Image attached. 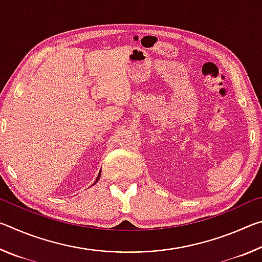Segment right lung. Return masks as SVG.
<instances>
[{
    "label": "right lung",
    "instance_id": "add662e5",
    "mask_svg": "<svg viewBox=\"0 0 262 262\" xmlns=\"http://www.w3.org/2000/svg\"><path fill=\"white\" fill-rule=\"evenodd\" d=\"M100 176H101V170H100V172H99V173H98V177H97V179H96V181H95V183H94V184H92V185H95V184H97V181H98V180L100 179Z\"/></svg>",
    "mask_w": 262,
    "mask_h": 262
}]
</instances>
